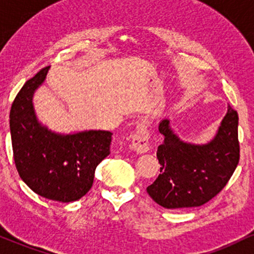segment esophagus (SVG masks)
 I'll use <instances>...</instances> for the list:
<instances>
[{"label": "esophagus", "mask_w": 254, "mask_h": 254, "mask_svg": "<svg viewBox=\"0 0 254 254\" xmlns=\"http://www.w3.org/2000/svg\"><path fill=\"white\" fill-rule=\"evenodd\" d=\"M149 130H147V127L145 126L144 124H140L138 127H136L134 135H133L132 139V145L134 151L138 153H144L147 152L150 149L149 145Z\"/></svg>", "instance_id": "esophagus-1"}]
</instances>
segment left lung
Masks as SVG:
<instances>
[{
    "instance_id": "left-lung-1",
    "label": "left lung",
    "mask_w": 254,
    "mask_h": 254,
    "mask_svg": "<svg viewBox=\"0 0 254 254\" xmlns=\"http://www.w3.org/2000/svg\"><path fill=\"white\" fill-rule=\"evenodd\" d=\"M239 116L228 107L218 132L205 145L181 141L173 133L169 120H162L159 132L164 141L157 149L158 178L147 187L149 195L167 209L201 206L224 189L240 158Z\"/></svg>"
}]
</instances>
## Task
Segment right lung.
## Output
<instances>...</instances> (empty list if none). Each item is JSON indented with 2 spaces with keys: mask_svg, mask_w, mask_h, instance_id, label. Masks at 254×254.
Here are the masks:
<instances>
[{
  "mask_svg": "<svg viewBox=\"0 0 254 254\" xmlns=\"http://www.w3.org/2000/svg\"><path fill=\"white\" fill-rule=\"evenodd\" d=\"M48 69L49 65L25 82L10 108L13 156L20 178L33 192L50 200L69 203L91 190L96 167L110 153L113 133L87 130L61 135L41 126L32 96Z\"/></svg>",
  "mask_w": 254,
  "mask_h": 254,
  "instance_id": "add662e5",
  "label": "right lung"
}]
</instances>
